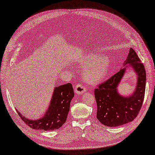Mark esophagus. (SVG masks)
Returning <instances> with one entry per match:
<instances>
[{
    "mask_svg": "<svg viewBox=\"0 0 155 155\" xmlns=\"http://www.w3.org/2000/svg\"><path fill=\"white\" fill-rule=\"evenodd\" d=\"M85 91H86V89H85V87L81 84H78L75 86V88H74V93L78 95L82 94Z\"/></svg>",
    "mask_w": 155,
    "mask_h": 155,
    "instance_id": "obj_1",
    "label": "esophagus"
}]
</instances>
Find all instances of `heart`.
I'll return each instance as SVG.
<instances>
[{
  "label": "heart",
  "instance_id": "1",
  "mask_svg": "<svg viewBox=\"0 0 155 155\" xmlns=\"http://www.w3.org/2000/svg\"><path fill=\"white\" fill-rule=\"evenodd\" d=\"M79 63L84 67L82 71L84 80L91 84L101 82L109 69L108 61L101 55H88L80 61Z\"/></svg>",
  "mask_w": 155,
  "mask_h": 155
}]
</instances>
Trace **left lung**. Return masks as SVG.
<instances>
[{"mask_svg": "<svg viewBox=\"0 0 155 155\" xmlns=\"http://www.w3.org/2000/svg\"><path fill=\"white\" fill-rule=\"evenodd\" d=\"M135 51L130 48L124 66L130 64L137 74L135 90L129 96H123L117 92L127 66L121 68L117 73L94 89L97 105L96 117L104 125L116 127L134 121L142 107L144 99L146 74L144 64Z\"/></svg>", "mask_w": 155, "mask_h": 155, "instance_id": "obj_1", "label": "left lung"}]
</instances>
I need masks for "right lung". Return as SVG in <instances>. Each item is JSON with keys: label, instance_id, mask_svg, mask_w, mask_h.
Listing matches in <instances>:
<instances>
[{"label": "right lung", "instance_id": "1", "mask_svg": "<svg viewBox=\"0 0 155 155\" xmlns=\"http://www.w3.org/2000/svg\"><path fill=\"white\" fill-rule=\"evenodd\" d=\"M73 97L72 85L68 83L55 87L49 107L43 117L33 121L25 118L18 110L16 112L23 121L32 129L45 131L57 130L66 121Z\"/></svg>", "mask_w": 155, "mask_h": 155}]
</instances>
